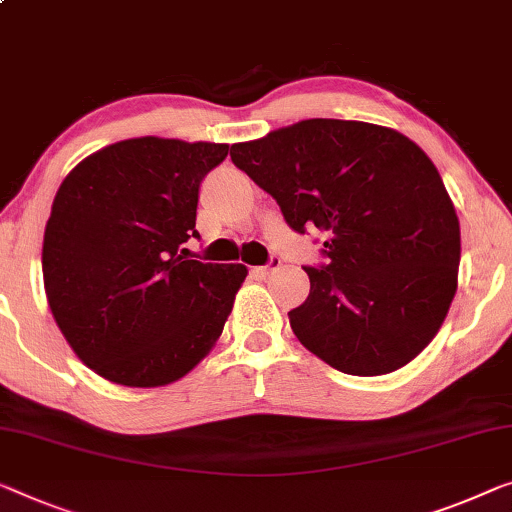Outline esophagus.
I'll return each mask as SVG.
<instances>
[{
	"label": "esophagus",
	"mask_w": 512,
	"mask_h": 512,
	"mask_svg": "<svg viewBox=\"0 0 512 512\" xmlns=\"http://www.w3.org/2000/svg\"><path fill=\"white\" fill-rule=\"evenodd\" d=\"M278 266H280V259H278V257H271V262H269V264H264V266H255L253 273H255L257 278H269L271 273L278 269Z\"/></svg>",
	"instance_id": "34e87169"
}]
</instances>
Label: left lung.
I'll return each mask as SVG.
<instances>
[{
  "mask_svg": "<svg viewBox=\"0 0 512 512\" xmlns=\"http://www.w3.org/2000/svg\"><path fill=\"white\" fill-rule=\"evenodd\" d=\"M294 232H326V264L289 310L305 349L356 377L386 375L430 345L457 289L460 220L437 167L393 128L305 119L232 144Z\"/></svg>",
  "mask_w": 512,
  "mask_h": 512,
  "instance_id": "8db88e82",
  "label": "left lung"
}]
</instances>
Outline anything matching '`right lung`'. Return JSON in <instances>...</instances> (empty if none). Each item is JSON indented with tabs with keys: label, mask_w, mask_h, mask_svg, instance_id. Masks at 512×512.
I'll list each match as a JSON object with an SVG mask.
<instances>
[{
	"label": "right lung",
	"mask_w": 512,
	"mask_h": 512,
	"mask_svg": "<svg viewBox=\"0 0 512 512\" xmlns=\"http://www.w3.org/2000/svg\"><path fill=\"white\" fill-rule=\"evenodd\" d=\"M227 144L133 137L68 172L43 236L52 317L82 363L154 388L211 352L248 269L188 259L200 183Z\"/></svg>",
	"instance_id": "1"
}]
</instances>
